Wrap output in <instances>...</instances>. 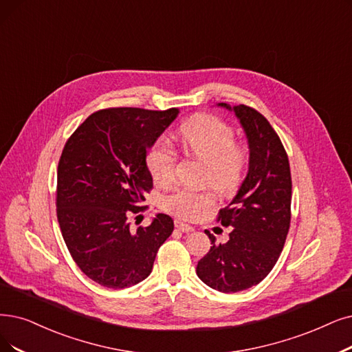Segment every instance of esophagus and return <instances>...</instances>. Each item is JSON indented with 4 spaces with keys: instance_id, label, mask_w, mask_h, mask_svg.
<instances>
[{
    "instance_id": "34e87169",
    "label": "esophagus",
    "mask_w": 352,
    "mask_h": 352,
    "mask_svg": "<svg viewBox=\"0 0 352 352\" xmlns=\"http://www.w3.org/2000/svg\"><path fill=\"white\" fill-rule=\"evenodd\" d=\"M175 227H176V230H179L182 232H192L193 231V227H190V225H188V223H184L182 221H175Z\"/></svg>"
}]
</instances>
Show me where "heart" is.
<instances>
[{
	"mask_svg": "<svg viewBox=\"0 0 352 352\" xmlns=\"http://www.w3.org/2000/svg\"><path fill=\"white\" fill-rule=\"evenodd\" d=\"M177 135L184 148L206 164L205 182L227 196L238 190L247 170L248 151L235 142V131L230 124L215 116H195L182 124ZM146 164L156 184H172L177 151L166 138H159L148 148ZM160 206L176 218L195 221L215 206V193L209 188L199 190L177 188L164 196Z\"/></svg>",
	"mask_w": 352,
	"mask_h": 352,
	"instance_id": "heart-1",
	"label": "heart"
}]
</instances>
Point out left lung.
I'll use <instances>...</instances> for the list:
<instances>
[{"instance_id": "left-lung-1", "label": "left lung", "mask_w": 352, "mask_h": 352, "mask_svg": "<svg viewBox=\"0 0 352 352\" xmlns=\"http://www.w3.org/2000/svg\"><path fill=\"white\" fill-rule=\"evenodd\" d=\"M248 138L250 167L232 202L219 210L217 221L231 227L230 240L215 244L198 261L196 274L222 293L258 285L282 252L292 218V176L287 153L272 124L260 112L240 104L231 108Z\"/></svg>"}]
</instances>
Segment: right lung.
Masks as SVG:
<instances>
[{
  "instance_id": "1",
  "label": "right lung",
  "mask_w": 352,
  "mask_h": 352,
  "mask_svg": "<svg viewBox=\"0 0 352 352\" xmlns=\"http://www.w3.org/2000/svg\"><path fill=\"white\" fill-rule=\"evenodd\" d=\"M177 112L105 108L67 138L58 166L56 214L70 256L98 285L124 289L142 282L173 232L168 215L159 214L137 231L130 217L147 209L142 202L153 177L146 153Z\"/></svg>"
}]
</instances>
